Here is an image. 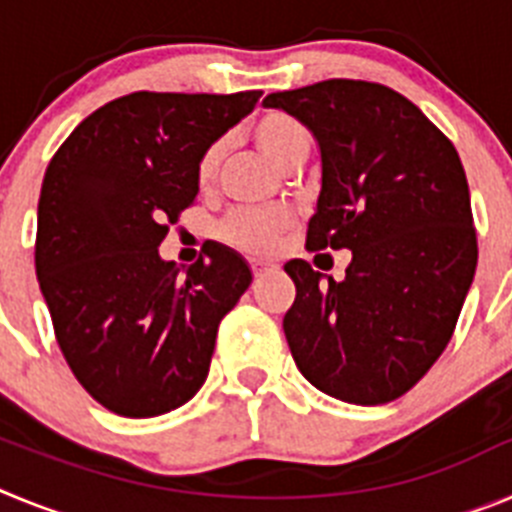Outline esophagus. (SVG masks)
<instances>
[{
	"instance_id": "34e87169",
	"label": "esophagus",
	"mask_w": 512,
	"mask_h": 512,
	"mask_svg": "<svg viewBox=\"0 0 512 512\" xmlns=\"http://www.w3.org/2000/svg\"><path fill=\"white\" fill-rule=\"evenodd\" d=\"M274 269H277V264H271V261H251L253 277H264V274H269Z\"/></svg>"
}]
</instances>
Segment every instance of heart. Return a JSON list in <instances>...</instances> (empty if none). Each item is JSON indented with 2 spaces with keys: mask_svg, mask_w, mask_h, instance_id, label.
<instances>
[{
  "mask_svg": "<svg viewBox=\"0 0 512 512\" xmlns=\"http://www.w3.org/2000/svg\"><path fill=\"white\" fill-rule=\"evenodd\" d=\"M251 138L264 156H269L279 169L292 171L310 153V135L295 115L284 110H264L251 125ZM220 166V146H210L197 161V182L202 187L215 179ZM295 225V215L284 207L269 210L235 212L220 223L217 233L228 246L246 253H269L279 246L284 235Z\"/></svg>",
  "mask_w": 512,
  "mask_h": 512,
  "instance_id": "b5f03b06",
  "label": "heart"
}]
</instances>
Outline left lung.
I'll return each instance as SVG.
<instances>
[{
    "mask_svg": "<svg viewBox=\"0 0 512 512\" xmlns=\"http://www.w3.org/2000/svg\"><path fill=\"white\" fill-rule=\"evenodd\" d=\"M266 107L318 138L323 187L307 251H351L346 279L284 264L297 297L284 336L320 392L384 405L451 341L477 269V230L454 143L408 97L359 79L274 92Z\"/></svg>",
    "mask_w": 512,
    "mask_h": 512,
    "instance_id": "8db88e82",
    "label": "left lung"
}]
</instances>
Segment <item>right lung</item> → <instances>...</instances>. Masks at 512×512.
Masks as SVG:
<instances>
[{"mask_svg":"<svg viewBox=\"0 0 512 512\" xmlns=\"http://www.w3.org/2000/svg\"><path fill=\"white\" fill-rule=\"evenodd\" d=\"M259 97L125 94L81 120L45 169L35 274L63 359L112 413L164 415L205 384L251 269L210 243L182 271L158 246L194 205L202 153Z\"/></svg>","mask_w":512,"mask_h":512,"instance_id":"obj_1","label":"right lung"}]
</instances>
